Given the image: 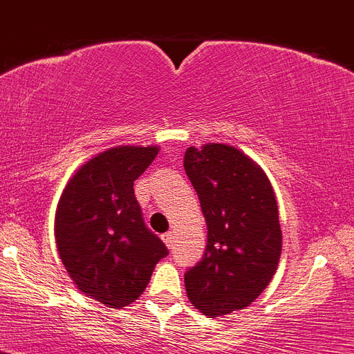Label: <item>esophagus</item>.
I'll return each instance as SVG.
<instances>
[{"mask_svg": "<svg viewBox=\"0 0 354 354\" xmlns=\"http://www.w3.org/2000/svg\"><path fill=\"white\" fill-rule=\"evenodd\" d=\"M162 239H163V242H165V245L169 247V249H172L174 242H176V233H174V232H167V233H163Z\"/></svg>", "mask_w": 354, "mask_h": 354, "instance_id": "1", "label": "esophagus"}]
</instances>
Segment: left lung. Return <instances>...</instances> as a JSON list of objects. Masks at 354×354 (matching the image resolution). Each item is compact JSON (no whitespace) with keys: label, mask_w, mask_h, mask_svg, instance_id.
Wrapping results in <instances>:
<instances>
[{"label":"left lung","mask_w":354,"mask_h":354,"mask_svg":"<svg viewBox=\"0 0 354 354\" xmlns=\"http://www.w3.org/2000/svg\"><path fill=\"white\" fill-rule=\"evenodd\" d=\"M184 169L207 225L206 252L184 276L192 307L220 317L249 307L271 283L283 235L264 170L230 145L187 148Z\"/></svg>","instance_id":"obj_1"}]
</instances>
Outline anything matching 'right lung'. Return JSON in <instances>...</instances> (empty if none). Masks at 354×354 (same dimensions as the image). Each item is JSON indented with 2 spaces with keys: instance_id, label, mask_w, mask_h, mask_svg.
<instances>
[{
  "instance_id": "right-lung-1",
  "label": "right lung",
  "mask_w": 354,
  "mask_h": 354,
  "mask_svg": "<svg viewBox=\"0 0 354 354\" xmlns=\"http://www.w3.org/2000/svg\"><path fill=\"white\" fill-rule=\"evenodd\" d=\"M158 150L126 145L98 153L69 178L57 203L54 235L69 278L109 308L138 300L169 254L145 225L133 187Z\"/></svg>"
}]
</instances>
